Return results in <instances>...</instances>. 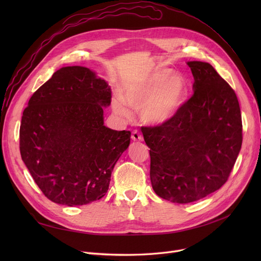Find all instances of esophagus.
I'll use <instances>...</instances> for the list:
<instances>
[{
    "mask_svg": "<svg viewBox=\"0 0 261 261\" xmlns=\"http://www.w3.org/2000/svg\"><path fill=\"white\" fill-rule=\"evenodd\" d=\"M131 139L134 142H143V135L139 132V131H133L132 135H131Z\"/></svg>",
    "mask_w": 261,
    "mask_h": 261,
    "instance_id": "esophagus-1",
    "label": "esophagus"
}]
</instances>
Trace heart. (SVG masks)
Listing matches in <instances>:
<instances>
[{
    "instance_id": "obj_1",
    "label": "heart",
    "mask_w": 261,
    "mask_h": 261,
    "mask_svg": "<svg viewBox=\"0 0 261 261\" xmlns=\"http://www.w3.org/2000/svg\"><path fill=\"white\" fill-rule=\"evenodd\" d=\"M188 94L185 77L172 74L170 68H155L147 74L125 82L120 88V97L112 102L113 111L129 118V108L140 109L143 122L162 126L172 120L183 108Z\"/></svg>"
}]
</instances>
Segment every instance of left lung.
<instances>
[{"label":"left lung","instance_id":"8db88e82","mask_svg":"<svg viewBox=\"0 0 261 261\" xmlns=\"http://www.w3.org/2000/svg\"><path fill=\"white\" fill-rule=\"evenodd\" d=\"M194 95L172 120L143 127L155 194L173 203L203 199L227 181L242 144L240 107L227 82L207 62L188 61Z\"/></svg>","mask_w":261,"mask_h":261}]
</instances>
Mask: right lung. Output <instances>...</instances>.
I'll return each instance as SVG.
<instances>
[{
  "instance_id": "obj_1",
  "label": "right lung",
  "mask_w": 261,
  "mask_h": 261,
  "mask_svg": "<svg viewBox=\"0 0 261 261\" xmlns=\"http://www.w3.org/2000/svg\"><path fill=\"white\" fill-rule=\"evenodd\" d=\"M111 103L108 82L85 66L55 72L31 97L20 127V152L50 201L79 206L101 199L130 131L103 125Z\"/></svg>"
}]
</instances>
